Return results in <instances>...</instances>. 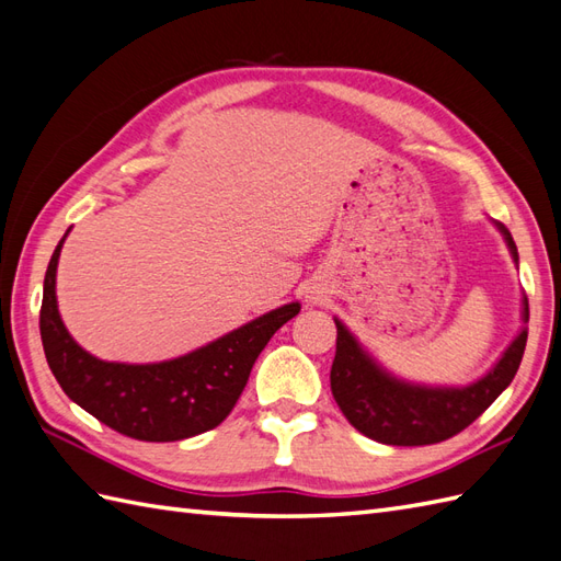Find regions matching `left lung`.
Segmentation results:
<instances>
[{
  "instance_id": "1",
  "label": "left lung",
  "mask_w": 561,
  "mask_h": 561,
  "mask_svg": "<svg viewBox=\"0 0 561 561\" xmlns=\"http://www.w3.org/2000/svg\"><path fill=\"white\" fill-rule=\"evenodd\" d=\"M507 248L518 264L516 244L510 230L497 224ZM524 321H528V299L524 297ZM337 340L331 368V390L337 407L354 428L383 445H433L443 443L481 416L507 388L522 364L528 331L514 337L502 359L467 388H428L404 383L383 371L347 328L335 319Z\"/></svg>"
}]
</instances>
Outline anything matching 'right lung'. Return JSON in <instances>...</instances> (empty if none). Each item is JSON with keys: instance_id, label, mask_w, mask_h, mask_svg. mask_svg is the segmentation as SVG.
Masks as SVG:
<instances>
[{"instance_id": "right-lung-1", "label": "right lung", "mask_w": 561, "mask_h": 561, "mask_svg": "<svg viewBox=\"0 0 561 561\" xmlns=\"http://www.w3.org/2000/svg\"><path fill=\"white\" fill-rule=\"evenodd\" d=\"M66 236L59 240L45 273L39 309L45 357L68 398L128 438L173 443L216 428L236 407L256 357L273 333L299 313V302L278 307L171 362H102L68 335L59 317L54 288Z\"/></svg>"}]
</instances>
